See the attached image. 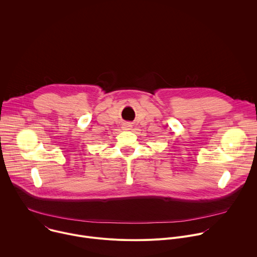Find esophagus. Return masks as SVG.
I'll return each mask as SVG.
<instances>
[{"instance_id": "34e87169", "label": "esophagus", "mask_w": 257, "mask_h": 257, "mask_svg": "<svg viewBox=\"0 0 257 257\" xmlns=\"http://www.w3.org/2000/svg\"><path fill=\"white\" fill-rule=\"evenodd\" d=\"M131 126H132L131 124H129V123H125V124H124V127H123V128H124L125 130H130V129H131Z\"/></svg>"}]
</instances>
